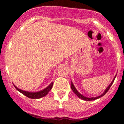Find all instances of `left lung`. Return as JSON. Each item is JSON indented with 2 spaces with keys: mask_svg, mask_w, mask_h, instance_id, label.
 Here are the masks:
<instances>
[{
  "mask_svg": "<svg viewBox=\"0 0 124 124\" xmlns=\"http://www.w3.org/2000/svg\"><path fill=\"white\" fill-rule=\"evenodd\" d=\"M116 76L115 77V78H113V81L111 82V84H110L109 85V86L107 87V88L106 89V90L104 91V92L102 93L101 95H100V96H96V97H91V98H88V97H86V96H83L82 94H81L77 90V89L75 88V87L74 86V85L73 84V82H71V87L72 90H73V91L74 93H75V94L77 95V96L78 97V98H81V99H82V100H85V101H91V100H96V99H98V98H100V97H102V96H103L104 95V94H106V93L108 92V91H109V88L111 87V85L113 84V83L114 80H115V79L116 78Z\"/></svg>",
  "mask_w": 124,
  "mask_h": 124,
  "instance_id": "1",
  "label": "left lung"
}]
</instances>
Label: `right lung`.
Wrapping results in <instances>:
<instances>
[{
    "mask_svg": "<svg viewBox=\"0 0 124 124\" xmlns=\"http://www.w3.org/2000/svg\"><path fill=\"white\" fill-rule=\"evenodd\" d=\"M53 82H51L50 84L48 86L46 87L44 89H43L42 91H38V92H29V91H26L22 90V89H18V87H16L15 85H14L15 87L17 89V90L20 92L21 93H22L23 94H24L25 96H26L27 97L30 98H33V99H38V98H40L42 97H44L46 95L47 93H48L50 90L53 87Z\"/></svg>",
    "mask_w": 124,
    "mask_h": 124,
    "instance_id": "add662e5",
    "label": "right lung"
}]
</instances>
